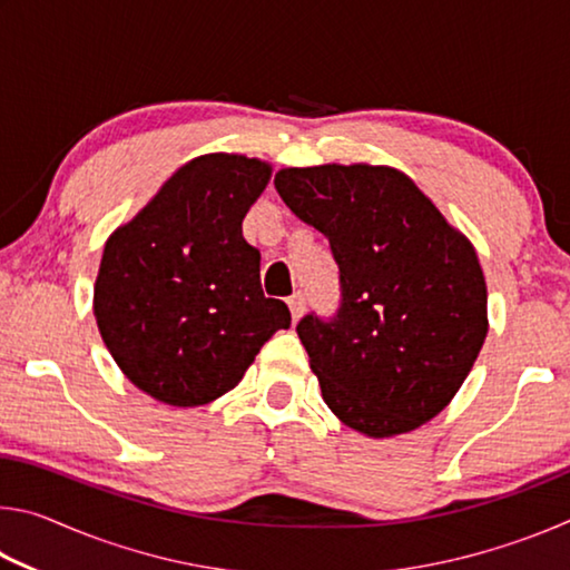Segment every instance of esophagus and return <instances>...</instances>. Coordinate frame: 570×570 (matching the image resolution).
<instances>
[{
	"mask_svg": "<svg viewBox=\"0 0 570 570\" xmlns=\"http://www.w3.org/2000/svg\"><path fill=\"white\" fill-rule=\"evenodd\" d=\"M288 308H292V316H294V322L298 320V316L304 314V308H306V298H304V294L302 292H296V294H292L288 296Z\"/></svg>",
	"mask_w": 570,
	"mask_h": 570,
	"instance_id": "34e87169",
	"label": "esophagus"
}]
</instances>
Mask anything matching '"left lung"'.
Instances as JSON below:
<instances>
[{
  "label": "left lung",
  "instance_id": "8db88e82",
  "mask_svg": "<svg viewBox=\"0 0 570 570\" xmlns=\"http://www.w3.org/2000/svg\"><path fill=\"white\" fill-rule=\"evenodd\" d=\"M274 186L326 236L340 308L296 324L322 397L352 430L392 438L455 397L488 334L485 276L470 240L384 166L284 168Z\"/></svg>",
  "mask_w": 570,
  "mask_h": 570
}]
</instances>
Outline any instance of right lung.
<instances>
[{
  "instance_id": "right-lung-1",
  "label": "right lung",
  "mask_w": 570,
  "mask_h": 570,
  "mask_svg": "<svg viewBox=\"0 0 570 570\" xmlns=\"http://www.w3.org/2000/svg\"><path fill=\"white\" fill-rule=\"evenodd\" d=\"M268 178L256 158L200 156L105 244L98 330L125 377L158 402H214L292 326L282 298L264 296L262 254L240 230Z\"/></svg>"
}]
</instances>
